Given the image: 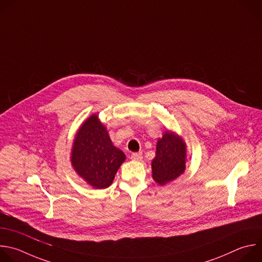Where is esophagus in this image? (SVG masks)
<instances>
[{"mask_svg": "<svg viewBox=\"0 0 262 262\" xmlns=\"http://www.w3.org/2000/svg\"><path fill=\"white\" fill-rule=\"evenodd\" d=\"M131 159L133 161H140L142 159V152H133L131 155Z\"/></svg>", "mask_w": 262, "mask_h": 262, "instance_id": "1", "label": "esophagus"}]
</instances>
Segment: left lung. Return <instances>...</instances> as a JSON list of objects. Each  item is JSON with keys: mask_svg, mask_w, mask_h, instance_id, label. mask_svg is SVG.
Segmentation results:
<instances>
[{"mask_svg": "<svg viewBox=\"0 0 262 262\" xmlns=\"http://www.w3.org/2000/svg\"><path fill=\"white\" fill-rule=\"evenodd\" d=\"M186 143L174 132L166 131L157 142L156 157L151 161L152 179L163 186L184 173L186 169Z\"/></svg>", "mask_w": 262, "mask_h": 262, "instance_id": "obj_1", "label": "left lung"}]
</instances>
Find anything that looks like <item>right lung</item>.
<instances>
[{"mask_svg": "<svg viewBox=\"0 0 262 262\" xmlns=\"http://www.w3.org/2000/svg\"><path fill=\"white\" fill-rule=\"evenodd\" d=\"M125 159L98 116L88 118L75 135L71 151V163L77 174L95 189H105Z\"/></svg>", "mask_w": 262, "mask_h": 262, "instance_id": "add662e5", "label": "right lung"}]
</instances>
